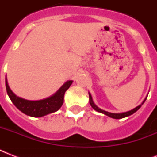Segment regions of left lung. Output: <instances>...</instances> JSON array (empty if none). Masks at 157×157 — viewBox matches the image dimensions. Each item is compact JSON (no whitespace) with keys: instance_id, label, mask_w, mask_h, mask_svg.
<instances>
[{"instance_id":"left-lung-1","label":"left lung","mask_w":157,"mask_h":157,"mask_svg":"<svg viewBox=\"0 0 157 157\" xmlns=\"http://www.w3.org/2000/svg\"><path fill=\"white\" fill-rule=\"evenodd\" d=\"M89 96H90V104L91 105V107H93L94 109L95 110V111H97V112H101V113H103V114H105L107 115V116H108L109 117H112V118H114V119H121V118H124V117H129V116H130V115L134 114V112H137L138 110L141 107V106L144 103V102L146 101L147 98V97H146L145 98V99L144 100V102L141 103V104L139 105V106H138V107H136L135 108H134L133 110H130V111H129V112H122V113H112V112H106V111H104V110H102L100 109L99 107H98L97 106H96L95 104H94V103L93 101V98H92V96H91V94L90 93H89Z\"/></svg>"}]
</instances>
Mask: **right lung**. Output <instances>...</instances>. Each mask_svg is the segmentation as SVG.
Masks as SVG:
<instances>
[{"label":"right lung","mask_w":157,"mask_h":157,"mask_svg":"<svg viewBox=\"0 0 157 157\" xmlns=\"http://www.w3.org/2000/svg\"><path fill=\"white\" fill-rule=\"evenodd\" d=\"M71 84L72 81H67L60 87L56 93H54L49 98L41 100L31 101L16 96L9 87L8 81L6 78V91L12 103L23 113L33 117H41L57 112L63 103L64 94Z\"/></svg>","instance_id":"add662e5"}]
</instances>
